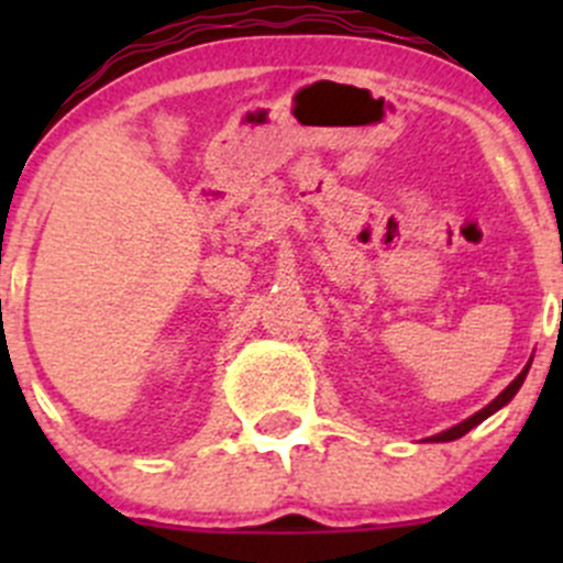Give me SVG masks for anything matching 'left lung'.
<instances>
[{
	"instance_id": "8db88e82",
	"label": "left lung",
	"mask_w": 563,
	"mask_h": 563,
	"mask_svg": "<svg viewBox=\"0 0 563 563\" xmlns=\"http://www.w3.org/2000/svg\"><path fill=\"white\" fill-rule=\"evenodd\" d=\"M561 308H563V302H561ZM531 362H533V356H531V360H528V365L523 367V371H520V376L515 378V382L509 384V387L504 389L501 395L496 397V400H490V402H487V406L482 408V411H476L474 417H468V419H465V422H460V424H455V428L444 430V433H439V435H430V439H424V441H430V444H433V441H435V444H439V441H455V439H460V435H465V433H468L471 428H476V424H479V422H485L487 417H493V413H496L498 408H504V406H507V402L512 400L515 395H518V389L523 387V382H526V376H528V367H531Z\"/></svg>"
}]
</instances>
